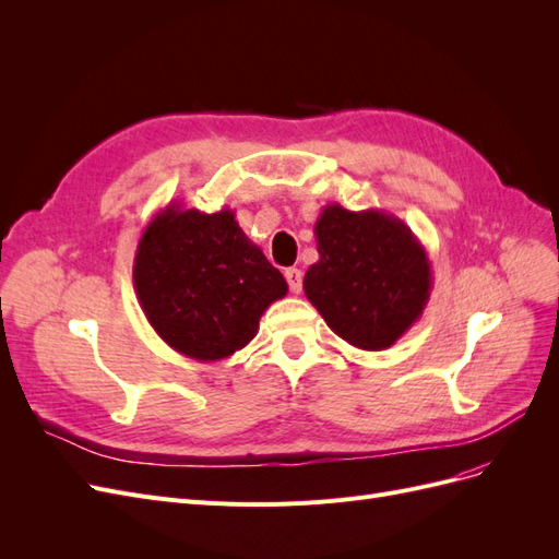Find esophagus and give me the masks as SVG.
Wrapping results in <instances>:
<instances>
[{
  "label": "esophagus",
  "mask_w": 559,
  "mask_h": 559,
  "mask_svg": "<svg viewBox=\"0 0 559 559\" xmlns=\"http://www.w3.org/2000/svg\"><path fill=\"white\" fill-rule=\"evenodd\" d=\"M284 277L289 282V289L292 294H300L302 292V273L298 267H286L284 270Z\"/></svg>",
  "instance_id": "obj_1"
}]
</instances>
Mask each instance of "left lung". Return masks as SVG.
<instances>
[{
	"mask_svg": "<svg viewBox=\"0 0 559 559\" xmlns=\"http://www.w3.org/2000/svg\"><path fill=\"white\" fill-rule=\"evenodd\" d=\"M319 261L302 280L308 300L335 335L378 352L392 347L431 296L427 249L399 216L326 205L314 224Z\"/></svg>",
	"mask_w": 559,
	"mask_h": 559,
	"instance_id": "8db88e82",
	"label": "left lung"
}]
</instances>
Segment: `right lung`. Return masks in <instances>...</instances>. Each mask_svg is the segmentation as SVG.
<instances>
[{
	"mask_svg": "<svg viewBox=\"0 0 559 559\" xmlns=\"http://www.w3.org/2000/svg\"><path fill=\"white\" fill-rule=\"evenodd\" d=\"M132 282L148 324L175 352L222 361L259 333L261 314L289 286L235 212L205 214L170 202L146 224Z\"/></svg>",
	"mask_w": 559,
	"mask_h": 559,
	"instance_id": "add662e5",
	"label": "right lung"
}]
</instances>
